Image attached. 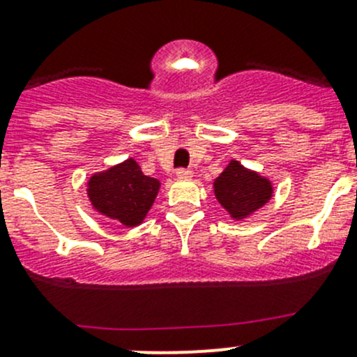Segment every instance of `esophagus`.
Returning <instances> with one entry per match:
<instances>
[{"label": "esophagus", "mask_w": 357, "mask_h": 357, "mask_svg": "<svg viewBox=\"0 0 357 357\" xmlns=\"http://www.w3.org/2000/svg\"><path fill=\"white\" fill-rule=\"evenodd\" d=\"M176 178H181V181H189V178H192V172L191 169H176Z\"/></svg>", "instance_id": "obj_1"}]
</instances>
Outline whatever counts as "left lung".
<instances>
[{
  "instance_id": "obj_1",
  "label": "left lung",
  "mask_w": 357,
  "mask_h": 357,
  "mask_svg": "<svg viewBox=\"0 0 357 357\" xmlns=\"http://www.w3.org/2000/svg\"><path fill=\"white\" fill-rule=\"evenodd\" d=\"M213 195L219 205L233 220L249 219L273 198V184L268 176L231 159L217 178H213Z\"/></svg>"
}]
</instances>
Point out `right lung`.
<instances>
[{
  "mask_svg": "<svg viewBox=\"0 0 357 357\" xmlns=\"http://www.w3.org/2000/svg\"><path fill=\"white\" fill-rule=\"evenodd\" d=\"M161 182L147 176L133 158L93 173L86 184L91 206L126 227L140 226L152 208Z\"/></svg>",
  "mask_w": 357,
  "mask_h": 357,
  "instance_id": "obj_1",
  "label": "right lung"
}]
</instances>
